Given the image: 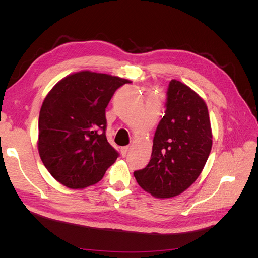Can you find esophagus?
I'll list each match as a JSON object with an SVG mask.
<instances>
[{
	"label": "esophagus",
	"mask_w": 258,
	"mask_h": 258,
	"mask_svg": "<svg viewBox=\"0 0 258 258\" xmlns=\"http://www.w3.org/2000/svg\"><path fill=\"white\" fill-rule=\"evenodd\" d=\"M129 146H123V147H121V150H120V152H121V156L122 157H126V155L128 154V152H129Z\"/></svg>",
	"instance_id": "esophagus-1"
}]
</instances>
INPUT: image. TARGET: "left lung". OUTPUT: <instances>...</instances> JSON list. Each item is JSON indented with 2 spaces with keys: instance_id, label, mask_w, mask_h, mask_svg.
Listing matches in <instances>:
<instances>
[{
  "instance_id": "obj_1",
  "label": "left lung",
  "mask_w": 258,
  "mask_h": 258,
  "mask_svg": "<svg viewBox=\"0 0 258 258\" xmlns=\"http://www.w3.org/2000/svg\"><path fill=\"white\" fill-rule=\"evenodd\" d=\"M211 148L212 131L205 101L188 86L171 80L151 160L144 169L135 171V177L156 198L177 196L200 175Z\"/></svg>"
}]
</instances>
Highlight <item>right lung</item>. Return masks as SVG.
Masks as SVG:
<instances>
[{
    "label": "right lung",
    "mask_w": 258,
    "mask_h": 258,
    "mask_svg": "<svg viewBox=\"0 0 258 258\" xmlns=\"http://www.w3.org/2000/svg\"><path fill=\"white\" fill-rule=\"evenodd\" d=\"M128 80L82 71L61 80L38 117V153L48 172L69 188L98 183L119 154L107 142L105 108Z\"/></svg>",
    "instance_id": "obj_1"
}]
</instances>
